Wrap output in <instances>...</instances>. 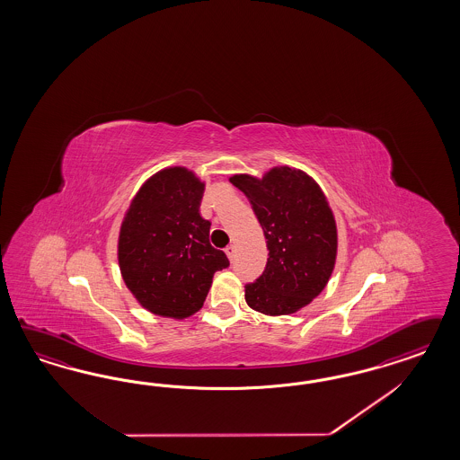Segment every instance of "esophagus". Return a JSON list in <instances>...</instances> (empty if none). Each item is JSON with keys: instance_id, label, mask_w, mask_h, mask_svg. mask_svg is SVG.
Listing matches in <instances>:
<instances>
[{"instance_id": "obj_1", "label": "esophagus", "mask_w": 460, "mask_h": 460, "mask_svg": "<svg viewBox=\"0 0 460 460\" xmlns=\"http://www.w3.org/2000/svg\"><path fill=\"white\" fill-rule=\"evenodd\" d=\"M226 254H227V258L233 261V260H234V254H236V246H234V244H229V246L226 248Z\"/></svg>"}]
</instances>
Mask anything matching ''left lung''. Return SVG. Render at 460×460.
Segmentation results:
<instances>
[{"mask_svg":"<svg viewBox=\"0 0 460 460\" xmlns=\"http://www.w3.org/2000/svg\"><path fill=\"white\" fill-rule=\"evenodd\" d=\"M243 190L263 227L265 271L246 285V302L266 315H287L308 305L334 270L337 229L321 187L300 170L277 167L261 181L229 179Z\"/></svg>","mask_w":460,"mask_h":460,"instance_id":"1","label":"left lung"}]
</instances>
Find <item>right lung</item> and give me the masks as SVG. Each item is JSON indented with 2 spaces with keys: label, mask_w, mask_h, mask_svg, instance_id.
I'll list each match as a JSON object with an SVG mask.
<instances>
[{
  "label": "right lung",
  "mask_w": 460,
  "mask_h": 460,
  "mask_svg": "<svg viewBox=\"0 0 460 460\" xmlns=\"http://www.w3.org/2000/svg\"><path fill=\"white\" fill-rule=\"evenodd\" d=\"M204 183L185 168L146 181L126 214L118 260L129 292L156 315L185 319L204 305L216 271L229 266L199 212Z\"/></svg>",
  "instance_id": "add662e5"
}]
</instances>
